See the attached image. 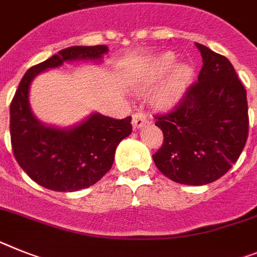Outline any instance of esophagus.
<instances>
[{
  "instance_id": "1",
  "label": "esophagus",
  "mask_w": 257,
  "mask_h": 257,
  "mask_svg": "<svg viewBox=\"0 0 257 257\" xmlns=\"http://www.w3.org/2000/svg\"><path fill=\"white\" fill-rule=\"evenodd\" d=\"M147 120H148L147 114L142 110L137 111V113L133 115V124L135 128H140L142 126H144V124L147 123Z\"/></svg>"
}]
</instances>
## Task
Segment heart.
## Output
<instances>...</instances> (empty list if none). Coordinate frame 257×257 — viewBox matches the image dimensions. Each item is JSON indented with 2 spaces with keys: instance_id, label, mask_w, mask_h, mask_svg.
Instances as JSON below:
<instances>
[{
  "instance_id": "heart-1",
  "label": "heart",
  "mask_w": 257,
  "mask_h": 257,
  "mask_svg": "<svg viewBox=\"0 0 257 257\" xmlns=\"http://www.w3.org/2000/svg\"><path fill=\"white\" fill-rule=\"evenodd\" d=\"M175 62V56L173 53H164L156 58L153 61L152 66H151V75L153 78H159L162 76L164 74L169 71L174 66ZM191 76V69L188 66H179L178 69L175 70L174 75L172 76V79L166 83V85L164 87V89L160 93V100L164 102L170 101L175 96L179 95V92L185 88V85L187 84L188 79Z\"/></svg>"
}]
</instances>
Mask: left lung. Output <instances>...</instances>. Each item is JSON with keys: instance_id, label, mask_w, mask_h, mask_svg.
Instances as JSON below:
<instances>
[{"instance_id": "obj_1", "label": "left lung", "mask_w": 257, "mask_h": 257, "mask_svg": "<svg viewBox=\"0 0 257 257\" xmlns=\"http://www.w3.org/2000/svg\"><path fill=\"white\" fill-rule=\"evenodd\" d=\"M203 66L168 113L157 114L164 143L152 156L169 179L182 185H208L239 159L248 138L244 85L226 57L196 43Z\"/></svg>"}]
</instances>
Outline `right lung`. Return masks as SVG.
Masks as SVG:
<instances>
[{
	"mask_svg": "<svg viewBox=\"0 0 257 257\" xmlns=\"http://www.w3.org/2000/svg\"><path fill=\"white\" fill-rule=\"evenodd\" d=\"M107 47H71L32 66L19 83L10 104V138L14 157L31 179L53 191L72 192L95 185L110 170L120 140L133 131L131 117L123 119L92 114L69 130L40 123L30 109L32 79L66 61L100 60Z\"/></svg>",
	"mask_w": 257,
	"mask_h": 257,
	"instance_id": "1",
	"label": "right lung"
}]
</instances>
